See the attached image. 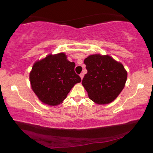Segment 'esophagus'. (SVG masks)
I'll return each instance as SVG.
<instances>
[{
	"label": "esophagus",
	"mask_w": 153,
	"mask_h": 153,
	"mask_svg": "<svg viewBox=\"0 0 153 153\" xmlns=\"http://www.w3.org/2000/svg\"><path fill=\"white\" fill-rule=\"evenodd\" d=\"M79 76H80V77H81V79H83V76H84V75H83V73H81V74H80V75H79Z\"/></svg>",
	"instance_id": "obj_1"
}]
</instances>
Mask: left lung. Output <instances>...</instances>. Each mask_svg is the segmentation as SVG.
<instances>
[{
	"mask_svg": "<svg viewBox=\"0 0 153 153\" xmlns=\"http://www.w3.org/2000/svg\"><path fill=\"white\" fill-rule=\"evenodd\" d=\"M87 74L82 80L88 97L97 104L114 101L124 88L127 73L120 62L109 56H89L84 60Z\"/></svg>",
	"mask_w": 153,
	"mask_h": 153,
	"instance_id": "left-lung-1",
	"label": "left lung"
}]
</instances>
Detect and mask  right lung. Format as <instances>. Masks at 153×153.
<instances>
[{"label": "right lung", "instance_id": "1", "mask_svg": "<svg viewBox=\"0 0 153 153\" xmlns=\"http://www.w3.org/2000/svg\"><path fill=\"white\" fill-rule=\"evenodd\" d=\"M75 63L64 53L49 55L33 65L30 73L31 88L43 103L56 106L68 96L81 79L74 72Z\"/></svg>", "mask_w": 153, "mask_h": 153}]
</instances>
